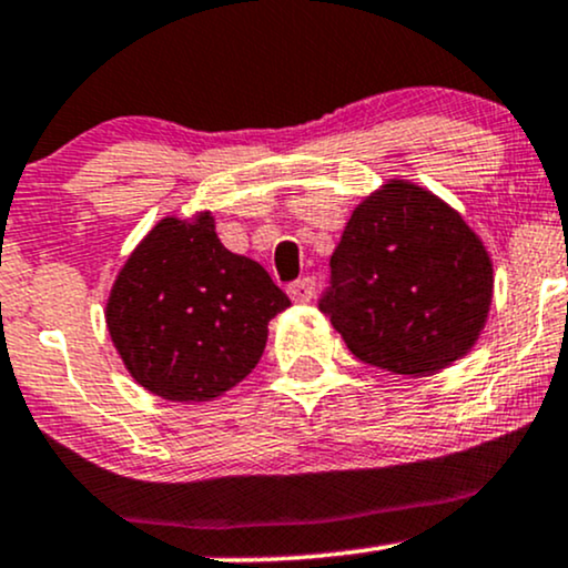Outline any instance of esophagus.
<instances>
[{"label":"esophagus","mask_w":568,"mask_h":568,"mask_svg":"<svg viewBox=\"0 0 568 568\" xmlns=\"http://www.w3.org/2000/svg\"><path fill=\"white\" fill-rule=\"evenodd\" d=\"M314 286H316L314 278L306 276V278H297V282H292L290 286H286V292H290V297L295 303H308L311 297H314Z\"/></svg>","instance_id":"1"}]
</instances>
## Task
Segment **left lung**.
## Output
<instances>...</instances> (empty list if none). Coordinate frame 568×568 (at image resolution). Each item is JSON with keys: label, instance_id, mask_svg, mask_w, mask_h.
I'll return each mask as SVG.
<instances>
[{"label": "left lung", "instance_id": "8db88e82", "mask_svg": "<svg viewBox=\"0 0 568 568\" xmlns=\"http://www.w3.org/2000/svg\"><path fill=\"white\" fill-rule=\"evenodd\" d=\"M320 301L349 352L428 376L471 352L493 303V260L453 205L389 179L352 211Z\"/></svg>", "mask_w": 568, "mask_h": 568}]
</instances>
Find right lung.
Returning <instances> with one entry per match:
<instances>
[{
  "mask_svg": "<svg viewBox=\"0 0 568 568\" xmlns=\"http://www.w3.org/2000/svg\"><path fill=\"white\" fill-rule=\"evenodd\" d=\"M290 306L260 262L233 254L211 211L164 216L132 248L105 325L140 387L175 404L222 398L260 363L267 322Z\"/></svg>",
  "mask_w": 568,
  "mask_h": 568,
  "instance_id": "1",
  "label": "right lung"
}]
</instances>
